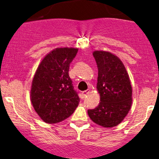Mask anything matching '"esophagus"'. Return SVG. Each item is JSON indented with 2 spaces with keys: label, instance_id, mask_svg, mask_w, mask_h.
<instances>
[{
  "label": "esophagus",
  "instance_id": "1",
  "mask_svg": "<svg viewBox=\"0 0 159 159\" xmlns=\"http://www.w3.org/2000/svg\"><path fill=\"white\" fill-rule=\"evenodd\" d=\"M89 92H90V91L89 90H86V91H84V92H82V95H83V97H85V96H87V95H88V94H89Z\"/></svg>",
  "mask_w": 159,
  "mask_h": 159
}]
</instances>
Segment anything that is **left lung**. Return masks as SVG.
<instances>
[{
    "instance_id": "obj_1",
    "label": "left lung",
    "mask_w": 159,
    "mask_h": 159,
    "mask_svg": "<svg viewBox=\"0 0 159 159\" xmlns=\"http://www.w3.org/2000/svg\"><path fill=\"white\" fill-rule=\"evenodd\" d=\"M93 57L98 67L97 90L100 102L88 111L92 121L103 127L121 123L131 107L132 88L122 61L111 52L95 51Z\"/></svg>"
}]
</instances>
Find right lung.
<instances>
[{"instance_id": "add662e5", "label": "right lung", "mask_w": 159, "mask_h": 159, "mask_svg": "<svg viewBox=\"0 0 159 159\" xmlns=\"http://www.w3.org/2000/svg\"><path fill=\"white\" fill-rule=\"evenodd\" d=\"M78 49L56 48L46 56L32 80L31 101L42 120L57 123L69 117L80 98L68 75L69 66Z\"/></svg>"}]
</instances>
